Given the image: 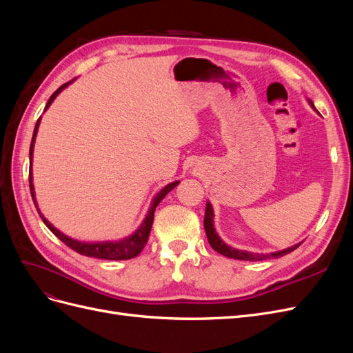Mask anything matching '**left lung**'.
Segmentation results:
<instances>
[{"instance_id":"8db88e82","label":"left lung","mask_w":353,"mask_h":353,"mask_svg":"<svg viewBox=\"0 0 353 353\" xmlns=\"http://www.w3.org/2000/svg\"><path fill=\"white\" fill-rule=\"evenodd\" d=\"M309 104L312 105L314 108V103L311 100H307ZM203 223H205V231H206V236H208V240H209V244L212 245L213 250H216L218 253L227 256V258H231V259H240V261H263V259H270V258H280V256H284L287 253H290L293 250H296L299 245H301V243L299 244H294L292 245V248L288 249H284V250H280V252H274V253H270V254H263V253H250V252H245V250H239V249H234V248H230L228 244L223 243L221 240V237L218 236V232L215 231V228H213V209H212V205L208 201L206 203V212H205V221H203Z\"/></svg>"}]
</instances>
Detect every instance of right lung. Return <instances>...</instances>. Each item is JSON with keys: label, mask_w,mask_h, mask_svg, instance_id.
<instances>
[{"label": "right lung", "mask_w": 353, "mask_h": 353, "mask_svg": "<svg viewBox=\"0 0 353 353\" xmlns=\"http://www.w3.org/2000/svg\"><path fill=\"white\" fill-rule=\"evenodd\" d=\"M73 81L68 82V83H63L61 87L51 95L46 109L47 110L50 108V104L54 101V99L57 97V95L65 90L69 83H72ZM39 121H37V125H35V130H34V135H32V143H30V148H29V160H30V169H29V187H30V194H32V199H34V203H35V208L39 213L41 219L44 221L46 225L48 227V230L54 234L56 237H59V240H61L63 243H65L66 245H69V248L74 252H78L79 254H83V256H91V258H99V259H108V261H126V259H132L135 258V256H138L141 253V250L144 249V245L147 244V240H148V236H150V231H152V225H153V219H154V210L157 208V205L160 201H162V199L169 193L170 190H174L178 184L179 181H175V183H170L168 184L165 188H162L159 191V193L156 194V197L153 199L152 201V206L150 209H148V213L145 219L143 221V223L140 225V228H138L132 236L126 237V239H122L119 241H101V243H85V241H78V240H73L68 236H65V234L60 232L56 227H52L51 223L44 218V215L39 212L38 209V205H37V199H35V190H34V184H32V156H34V144H35V137H37V132H38V126H39Z\"/></svg>", "instance_id": "obj_1"}]
</instances>
